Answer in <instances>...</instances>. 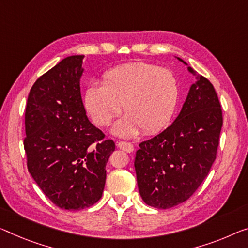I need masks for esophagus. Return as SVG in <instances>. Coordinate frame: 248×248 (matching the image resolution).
Listing matches in <instances>:
<instances>
[{
	"mask_svg": "<svg viewBox=\"0 0 248 248\" xmlns=\"http://www.w3.org/2000/svg\"><path fill=\"white\" fill-rule=\"evenodd\" d=\"M116 145H117V147L121 148V150H123L124 152H127V153H132V152L134 151V146H133L132 143L120 140V142H117Z\"/></svg>",
	"mask_w": 248,
	"mask_h": 248,
	"instance_id": "esophagus-1",
	"label": "esophagus"
}]
</instances>
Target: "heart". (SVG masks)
<instances>
[{
    "label": "heart",
    "instance_id": "obj_1",
    "mask_svg": "<svg viewBox=\"0 0 248 248\" xmlns=\"http://www.w3.org/2000/svg\"><path fill=\"white\" fill-rule=\"evenodd\" d=\"M177 100L175 75L167 68L145 62L106 71L102 84L91 83L83 95L87 115L100 127L109 125L123 106L126 114L113 126V132L121 136H133L140 129L144 134L158 132L173 116Z\"/></svg>",
    "mask_w": 248,
    "mask_h": 248
}]
</instances>
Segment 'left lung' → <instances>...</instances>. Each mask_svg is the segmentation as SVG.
<instances>
[{
    "mask_svg": "<svg viewBox=\"0 0 248 248\" xmlns=\"http://www.w3.org/2000/svg\"><path fill=\"white\" fill-rule=\"evenodd\" d=\"M188 71L196 75L192 67ZM222 126V108L214 86L199 75L173 124L140 143L134 166L143 201L161 209L187 201L215 161Z\"/></svg>",
    "mask_w": 248,
    "mask_h": 248,
    "instance_id": "8db88e82",
    "label": "left lung"
}]
</instances>
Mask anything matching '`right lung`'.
I'll use <instances>...</instances> for the list:
<instances>
[{"instance_id":"add662e5","label":"right lung","mask_w":248,"mask_h":248,"mask_svg":"<svg viewBox=\"0 0 248 248\" xmlns=\"http://www.w3.org/2000/svg\"><path fill=\"white\" fill-rule=\"evenodd\" d=\"M83 55L61 61L34 83L25 108L28 169L47 199L78 211L101 199L112 140L86 116L79 78Z\"/></svg>"}]
</instances>
